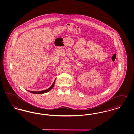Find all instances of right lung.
Here are the masks:
<instances>
[{"mask_svg": "<svg viewBox=\"0 0 134 134\" xmlns=\"http://www.w3.org/2000/svg\"><path fill=\"white\" fill-rule=\"evenodd\" d=\"M56 80V79H55ZM55 81H54L53 83L52 84V86L50 88H49L48 89H46V90H42V91H29L28 90V91H29L30 92L32 93H34V94H43V93H46L48 91H49L50 90H51V89L53 88V87H54V84H55Z\"/></svg>", "mask_w": 134, "mask_h": 134, "instance_id": "obj_1", "label": "right lung"}]
</instances>
